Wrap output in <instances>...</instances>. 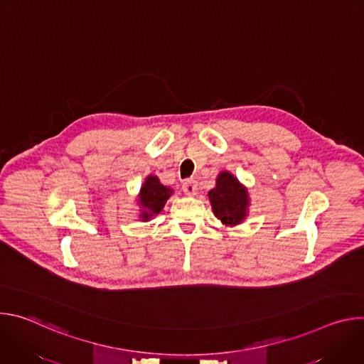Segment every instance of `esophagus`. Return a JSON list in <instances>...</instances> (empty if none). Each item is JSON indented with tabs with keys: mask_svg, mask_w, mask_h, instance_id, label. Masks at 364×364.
Instances as JSON below:
<instances>
[{
	"mask_svg": "<svg viewBox=\"0 0 364 364\" xmlns=\"http://www.w3.org/2000/svg\"><path fill=\"white\" fill-rule=\"evenodd\" d=\"M183 191L186 196H196L197 193V181L196 180H186L183 183Z\"/></svg>",
	"mask_w": 364,
	"mask_h": 364,
	"instance_id": "1",
	"label": "esophagus"
}]
</instances>
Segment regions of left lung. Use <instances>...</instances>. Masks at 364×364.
<instances>
[{
  "label": "left lung",
  "mask_w": 364,
  "mask_h": 364,
  "mask_svg": "<svg viewBox=\"0 0 364 364\" xmlns=\"http://www.w3.org/2000/svg\"><path fill=\"white\" fill-rule=\"evenodd\" d=\"M207 196H209L215 216L225 226H237L249 216V190L228 170L219 173L216 177V187Z\"/></svg>",
  "instance_id": "8db88e82"
}]
</instances>
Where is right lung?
<instances>
[{
	"mask_svg": "<svg viewBox=\"0 0 364 364\" xmlns=\"http://www.w3.org/2000/svg\"><path fill=\"white\" fill-rule=\"evenodd\" d=\"M173 193L174 190L161 184L157 176H146L136 196V205L139 207L138 219L141 222H149L152 218L160 215Z\"/></svg>",
	"mask_w": 364,
	"mask_h": 364,
	"instance_id": "add662e5",
	"label": "right lung"
}]
</instances>
